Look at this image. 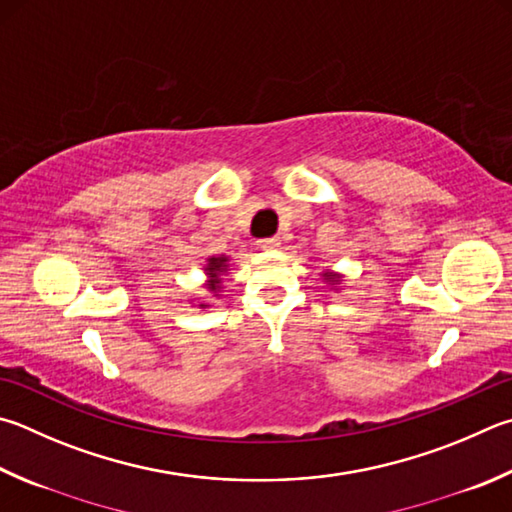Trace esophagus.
Listing matches in <instances>:
<instances>
[{
    "label": "esophagus",
    "mask_w": 512,
    "mask_h": 512,
    "mask_svg": "<svg viewBox=\"0 0 512 512\" xmlns=\"http://www.w3.org/2000/svg\"><path fill=\"white\" fill-rule=\"evenodd\" d=\"M257 244H259V248H264V250H273V248L280 246V237H264V239H259Z\"/></svg>",
    "instance_id": "obj_1"
}]
</instances>
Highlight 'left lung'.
<instances>
[{"mask_svg":"<svg viewBox=\"0 0 512 512\" xmlns=\"http://www.w3.org/2000/svg\"><path fill=\"white\" fill-rule=\"evenodd\" d=\"M324 280H329V282H336V284L340 282V280H338V275H331V273H324Z\"/></svg>","mask_w":512,"mask_h":512,"instance_id":"left-lung-1","label":"left lung"}]
</instances>
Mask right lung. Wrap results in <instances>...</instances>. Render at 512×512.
<instances>
[{"instance_id":"right-lung-1","label":"right lung","mask_w":512,"mask_h":512,"mask_svg":"<svg viewBox=\"0 0 512 512\" xmlns=\"http://www.w3.org/2000/svg\"><path fill=\"white\" fill-rule=\"evenodd\" d=\"M226 262H228L226 257H210V259H208L206 273H208V277H210V282H208V288H210V291H215V293H217L219 288H221L219 275L226 271ZM201 306H206V304H201Z\"/></svg>"}]
</instances>
